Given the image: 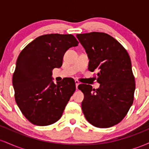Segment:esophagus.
Returning <instances> with one entry per match:
<instances>
[{
  "instance_id": "1",
  "label": "esophagus",
  "mask_w": 149,
  "mask_h": 149,
  "mask_svg": "<svg viewBox=\"0 0 149 149\" xmlns=\"http://www.w3.org/2000/svg\"><path fill=\"white\" fill-rule=\"evenodd\" d=\"M75 83H76V89H78V86L80 84L79 81H78V80H75Z\"/></svg>"
}]
</instances>
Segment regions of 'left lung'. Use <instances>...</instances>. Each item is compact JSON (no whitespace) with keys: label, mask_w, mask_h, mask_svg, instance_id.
<instances>
[{"label":"left lung","mask_w":149,"mask_h":149,"mask_svg":"<svg viewBox=\"0 0 149 149\" xmlns=\"http://www.w3.org/2000/svg\"><path fill=\"white\" fill-rule=\"evenodd\" d=\"M90 59L88 69L97 71L98 89L80 84L84 94L82 110L87 120L97 127L119 123L132 105L135 90L130 57L114 38L102 32L77 34Z\"/></svg>","instance_id":"8db88e82"}]
</instances>
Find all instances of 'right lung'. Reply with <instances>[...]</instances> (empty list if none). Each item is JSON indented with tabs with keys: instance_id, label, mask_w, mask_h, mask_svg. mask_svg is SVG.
Returning <instances> with one entry per match:
<instances>
[{
	"instance_id": "1",
	"label": "right lung",
	"mask_w": 149,
	"mask_h": 149,
	"mask_svg": "<svg viewBox=\"0 0 149 149\" xmlns=\"http://www.w3.org/2000/svg\"><path fill=\"white\" fill-rule=\"evenodd\" d=\"M78 44L71 34H47L20 52L13 76L15 98L22 114L33 125H49L62 116L76 84L72 78L54 83L52 71L61 67L66 50Z\"/></svg>"
}]
</instances>
